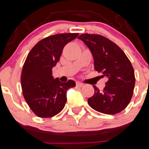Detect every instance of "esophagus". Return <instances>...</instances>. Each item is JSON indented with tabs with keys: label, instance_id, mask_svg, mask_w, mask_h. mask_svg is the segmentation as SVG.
Wrapping results in <instances>:
<instances>
[{
	"label": "esophagus",
	"instance_id": "34e87169",
	"mask_svg": "<svg viewBox=\"0 0 149 149\" xmlns=\"http://www.w3.org/2000/svg\"><path fill=\"white\" fill-rule=\"evenodd\" d=\"M84 86V84L82 83H80V82H76V86L78 87H82Z\"/></svg>",
	"mask_w": 149,
	"mask_h": 149
}]
</instances>
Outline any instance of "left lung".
Instances as JSON below:
<instances>
[{"instance_id": "obj_1", "label": "left lung", "mask_w": 149, "mask_h": 149, "mask_svg": "<svg viewBox=\"0 0 149 149\" xmlns=\"http://www.w3.org/2000/svg\"><path fill=\"white\" fill-rule=\"evenodd\" d=\"M78 38L90 49L95 70L108 79L102 91L93 86L94 94L88 99V105L105 114L122 111L130 103L135 86L131 61L119 47L103 36L85 33Z\"/></svg>"}]
</instances>
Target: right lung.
<instances>
[{
	"mask_svg": "<svg viewBox=\"0 0 149 149\" xmlns=\"http://www.w3.org/2000/svg\"><path fill=\"white\" fill-rule=\"evenodd\" d=\"M79 33H60L42 39L29 52L21 73L23 95L32 111L40 118L60 113L66 103V92L75 87L72 80L54 79L52 68L60 60L64 46Z\"/></svg>",
	"mask_w": 149,
	"mask_h": 149,
	"instance_id": "add662e5",
	"label": "right lung"
}]
</instances>
